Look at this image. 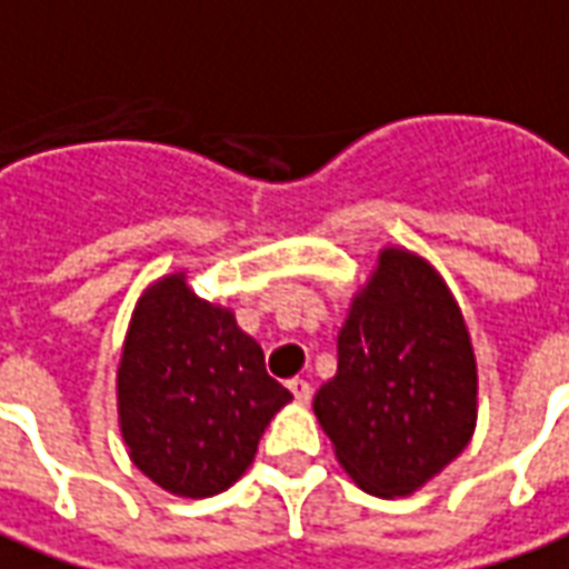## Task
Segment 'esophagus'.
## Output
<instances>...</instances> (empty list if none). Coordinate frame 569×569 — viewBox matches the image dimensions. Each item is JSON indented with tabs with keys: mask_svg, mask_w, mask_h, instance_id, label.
I'll list each match as a JSON object with an SVG mask.
<instances>
[{
	"mask_svg": "<svg viewBox=\"0 0 569 569\" xmlns=\"http://www.w3.org/2000/svg\"><path fill=\"white\" fill-rule=\"evenodd\" d=\"M289 391L296 395L298 403H307L310 398H313V389H310V382L298 380V377H296V380H289Z\"/></svg>",
	"mask_w": 569,
	"mask_h": 569,
	"instance_id": "1",
	"label": "esophagus"
}]
</instances>
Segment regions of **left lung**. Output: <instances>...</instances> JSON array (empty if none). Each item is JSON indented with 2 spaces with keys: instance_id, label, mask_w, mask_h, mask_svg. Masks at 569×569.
<instances>
[{
  "instance_id": "left-lung-1",
  "label": "left lung",
  "mask_w": 569,
  "mask_h": 569,
  "mask_svg": "<svg viewBox=\"0 0 569 569\" xmlns=\"http://www.w3.org/2000/svg\"><path fill=\"white\" fill-rule=\"evenodd\" d=\"M313 410L343 470L380 498L410 495L461 456L477 425V361L456 298L425 259L382 250Z\"/></svg>"
}]
</instances>
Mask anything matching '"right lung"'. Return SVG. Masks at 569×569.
<instances>
[{"mask_svg":"<svg viewBox=\"0 0 569 569\" xmlns=\"http://www.w3.org/2000/svg\"><path fill=\"white\" fill-rule=\"evenodd\" d=\"M120 428L134 467L171 495L210 498L252 465L292 395L231 310L192 296L183 273L138 301L117 373Z\"/></svg>","mask_w":569,"mask_h":569,"instance_id":"1","label":"right lung"}]
</instances>
